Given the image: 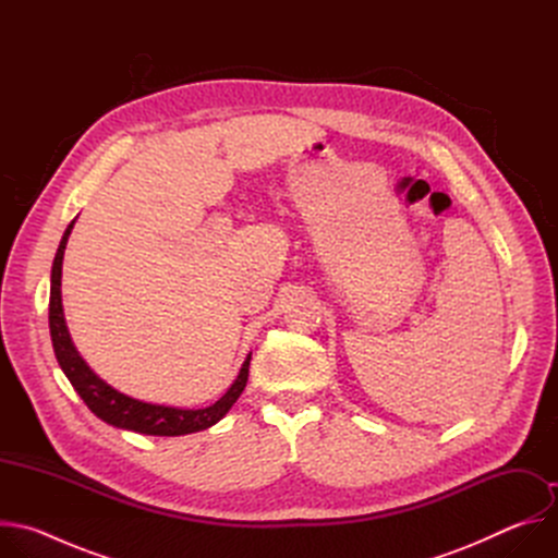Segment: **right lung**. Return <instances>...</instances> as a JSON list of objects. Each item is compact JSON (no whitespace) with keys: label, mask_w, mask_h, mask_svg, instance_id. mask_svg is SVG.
<instances>
[{"label":"right lung","mask_w":558,"mask_h":558,"mask_svg":"<svg viewBox=\"0 0 558 558\" xmlns=\"http://www.w3.org/2000/svg\"><path fill=\"white\" fill-rule=\"evenodd\" d=\"M74 220L68 225L59 250L54 254L52 263V276H50V304H48V323H50V338L52 349L57 355V362L65 377L70 379L72 388L78 392V397L86 402V407L106 424L143 433V435H156V437H177V435H190L205 430L220 422L227 411L235 404L238 397L245 390L247 377H250V360L247 355L241 373H238L231 388L220 397V400L207 409L198 411H185V409H172V407H158V404H145L132 397L114 390L110 384H106L99 375L93 373V368L84 362V357L76 353L65 320H63V306H61V263H63V250L68 243V235L72 231Z\"/></svg>","instance_id":"1"}]
</instances>
